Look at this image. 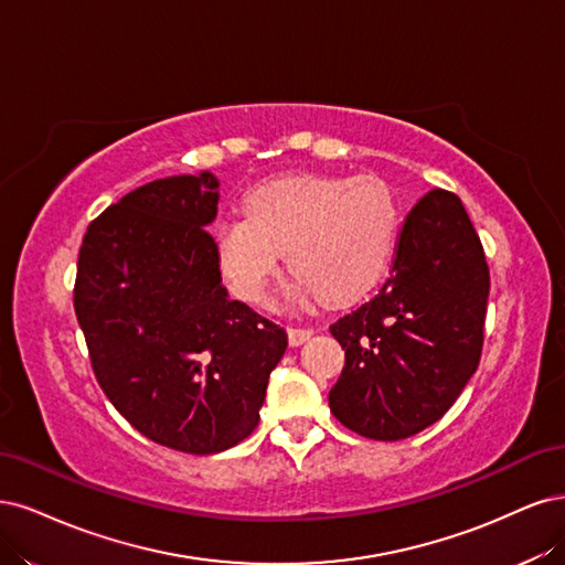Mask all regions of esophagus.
Listing matches in <instances>:
<instances>
[{"mask_svg": "<svg viewBox=\"0 0 565 565\" xmlns=\"http://www.w3.org/2000/svg\"><path fill=\"white\" fill-rule=\"evenodd\" d=\"M312 329H302V326H290V329H288V340H290V344H296V348H298V344H302L305 340H309V338H312Z\"/></svg>", "mask_w": 565, "mask_h": 565, "instance_id": "1", "label": "esophagus"}]
</instances>
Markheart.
<instances>
[{"label":"heart","mask_w":565,"mask_h":565,"mask_svg":"<svg viewBox=\"0 0 565 565\" xmlns=\"http://www.w3.org/2000/svg\"><path fill=\"white\" fill-rule=\"evenodd\" d=\"M402 206L375 175H288L246 196V217L217 227V256L234 294L260 302L281 253L294 271V296L352 302L387 269Z\"/></svg>","instance_id":"b5f03b06"}]
</instances>
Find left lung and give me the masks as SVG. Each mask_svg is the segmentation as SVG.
<instances>
[{
  "label": "left lung",
  "mask_w": 565,
  "mask_h": 565,
  "mask_svg": "<svg viewBox=\"0 0 565 565\" xmlns=\"http://www.w3.org/2000/svg\"><path fill=\"white\" fill-rule=\"evenodd\" d=\"M488 288L486 253L460 196L429 190L398 232L387 281L329 326L344 350L331 413L375 441L434 425L479 366Z\"/></svg>",
  "instance_id": "8db88e82"
}]
</instances>
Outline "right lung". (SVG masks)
Here are the masks:
<instances>
[{
    "mask_svg": "<svg viewBox=\"0 0 565 565\" xmlns=\"http://www.w3.org/2000/svg\"><path fill=\"white\" fill-rule=\"evenodd\" d=\"M217 178L171 175L107 206L79 248L75 315L113 406L154 444L211 455L258 427L286 331L221 286Z\"/></svg>",
    "mask_w": 565,
    "mask_h": 565,
    "instance_id": "add662e5",
    "label": "right lung"
}]
</instances>
